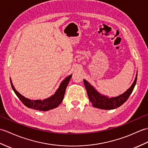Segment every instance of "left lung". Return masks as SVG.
<instances>
[{"mask_svg":"<svg viewBox=\"0 0 148 148\" xmlns=\"http://www.w3.org/2000/svg\"><path fill=\"white\" fill-rule=\"evenodd\" d=\"M137 73L134 83L125 92H124L123 94L118 97L111 98L103 96L98 93L94 89V87L91 86L86 80H84V83L87 92L88 99H89V101L91 102L94 107L103 110H113L120 107L121 105H122L128 99L130 94H132L134 87H135L137 82Z\"/></svg>","mask_w":148,"mask_h":148,"instance_id":"left-lung-1","label":"left lung"}]
</instances>
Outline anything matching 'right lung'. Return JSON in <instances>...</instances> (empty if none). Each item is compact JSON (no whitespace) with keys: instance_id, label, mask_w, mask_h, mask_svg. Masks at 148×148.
Returning a JSON list of instances; mask_svg holds the SVG:
<instances>
[{"instance_id":"right-lung-1","label":"right lung","mask_w":148,"mask_h":148,"mask_svg":"<svg viewBox=\"0 0 148 148\" xmlns=\"http://www.w3.org/2000/svg\"><path fill=\"white\" fill-rule=\"evenodd\" d=\"M71 78V75H70L66 78H65L64 81L62 82L60 87H59L55 94L52 96L47 98L46 99H44L43 101H32L23 96L22 95H21L15 89L11 82V79H10V81H11V85L12 88V90H14L16 96H18V97L26 106L29 108H32V109H34L35 110L45 111L49 110L54 109V108L58 107L62 103L64 98L66 88L67 85L69 82H70Z\"/></svg>"}]
</instances>
